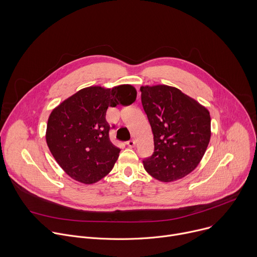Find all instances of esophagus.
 Here are the masks:
<instances>
[{"label": "esophagus", "mask_w": 257, "mask_h": 257, "mask_svg": "<svg viewBox=\"0 0 257 257\" xmlns=\"http://www.w3.org/2000/svg\"><path fill=\"white\" fill-rule=\"evenodd\" d=\"M135 140H129V141H127V145L129 146V148H134L135 146Z\"/></svg>", "instance_id": "esophagus-1"}]
</instances>
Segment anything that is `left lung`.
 Segmentation results:
<instances>
[{"label": "left lung", "instance_id": "obj_1", "mask_svg": "<svg viewBox=\"0 0 257 257\" xmlns=\"http://www.w3.org/2000/svg\"><path fill=\"white\" fill-rule=\"evenodd\" d=\"M140 91L155 143L153 156L142 162L145 171L162 182L185 177L198 166L207 149L209 112L176 87L141 86Z\"/></svg>", "mask_w": 257, "mask_h": 257}]
</instances>
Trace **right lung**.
Segmentation results:
<instances>
[{
  "label": "right lung",
  "instance_id": "1",
  "mask_svg": "<svg viewBox=\"0 0 257 257\" xmlns=\"http://www.w3.org/2000/svg\"><path fill=\"white\" fill-rule=\"evenodd\" d=\"M129 84L90 86L71 95L51 113L46 139L53 157L67 175L92 184L112 171L120 149L109 140L108 106L129 105L136 99Z\"/></svg>",
  "mask_w": 257,
  "mask_h": 257
}]
</instances>
